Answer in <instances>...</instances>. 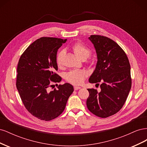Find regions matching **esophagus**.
Segmentation results:
<instances>
[{"instance_id": "34e87169", "label": "esophagus", "mask_w": 147, "mask_h": 147, "mask_svg": "<svg viewBox=\"0 0 147 147\" xmlns=\"http://www.w3.org/2000/svg\"><path fill=\"white\" fill-rule=\"evenodd\" d=\"M80 89H81V87H80V86H74V90L75 91L78 90H80Z\"/></svg>"}]
</instances>
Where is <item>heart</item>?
<instances>
[{
	"mask_svg": "<svg viewBox=\"0 0 147 147\" xmlns=\"http://www.w3.org/2000/svg\"><path fill=\"white\" fill-rule=\"evenodd\" d=\"M73 51L80 59H86L91 54V50L83 45L81 43H76L72 47ZM64 55V51H59L56 56V64L58 66L62 64V59ZM86 77V73L84 70H73L67 72L65 75L67 81L72 83L75 85H79L82 84Z\"/></svg>",
	"mask_w": 147,
	"mask_h": 147,
	"instance_id": "heart-1",
	"label": "heart"
}]
</instances>
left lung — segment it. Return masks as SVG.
<instances>
[{
	"label": "left lung",
	"mask_w": 147,
	"mask_h": 147,
	"mask_svg": "<svg viewBox=\"0 0 147 147\" xmlns=\"http://www.w3.org/2000/svg\"><path fill=\"white\" fill-rule=\"evenodd\" d=\"M94 45L97 62L89 82L101 83L100 91L88 89L86 105L100 118L117 113L125 103L131 88V66L126 53L118 44L107 37L92 35L88 38Z\"/></svg>",
	"instance_id": "8db88e82"
}]
</instances>
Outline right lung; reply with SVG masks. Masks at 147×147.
Instances as JSON below:
<instances>
[{
	"instance_id": "1",
	"label": "right lung",
	"mask_w": 147,
	"mask_h": 147,
	"mask_svg": "<svg viewBox=\"0 0 147 147\" xmlns=\"http://www.w3.org/2000/svg\"><path fill=\"white\" fill-rule=\"evenodd\" d=\"M67 39L42 37L28 47L17 67L16 88L26 109L35 117L50 121L63 112L74 87L65 83L50 91L51 83H59L56 56Z\"/></svg>"
}]
</instances>
